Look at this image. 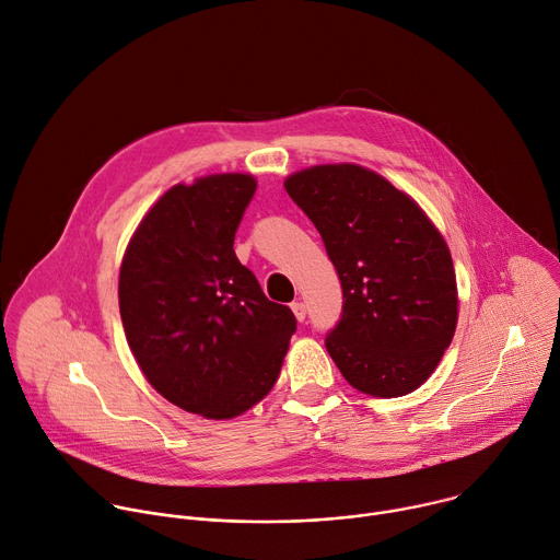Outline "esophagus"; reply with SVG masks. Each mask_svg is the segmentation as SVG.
Wrapping results in <instances>:
<instances>
[{
    "label": "esophagus",
    "instance_id": "1",
    "mask_svg": "<svg viewBox=\"0 0 560 560\" xmlns=\"http://www.w3.org/2000/svg\"><path fill=\"white\" fill-rule=\"evenodd\" d=\"M291 311H293V315H295L298 322H304V319H306V306H304V302H300V300L293 302V304H291Z\"/></svg>",
    "mask_w": 560,
    "mask_h": 560
}]
</instances>
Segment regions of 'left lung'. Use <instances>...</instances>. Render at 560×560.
<instances>
[{"mask_svg": "<svg viewBox=\"0 0 560 560\" xmlns=\"http://www.w3.org/2000/svg\"><path fill=\"white\" fill-rule=\"evenodd\" d=\"M284 187L342 282V317L324 340L328 355L362 393H412L457 328L448 245L410 196L360 165L302 170Z\"/></svg>", "mask_w": 560, "mask_h": 560, "instance_id": "8db88e82", "label": "left lung"}]
</instances>
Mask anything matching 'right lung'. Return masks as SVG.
<instances>
[{
	"label": "right lung",
	"mask_w": 560,
	"mask_h": 560,
	"mask_svg": "<svg viewBox=\"0 0 560 560\" xmlns=\"http://www.w3.org/2000/svg\"><path fill=\"white\" fill-rule=\"evenodd\" d=\"M254 194L249 174L172 187L121 265L119 308L141 371L165 399L207 419L236 417L271 390L298 324L236 258Z\"/></svg>",
	"instance_id": "add662e5"
}]
</instances>
